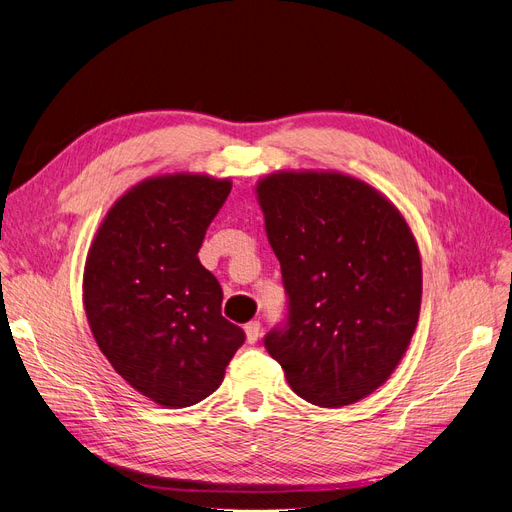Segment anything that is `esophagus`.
<instances>
[{"mask_svg": "<svg viewBox=\"0 0 512 512\" xmlns=\"http://www.w3.org/2000/svg\"><path fill=\"white\" fill-rule=\"evenodd\" d=\"M245 334H247V340H249L251 344L257 342V338H259V334H261V324H259L257 319H255V321H249V324L245 326Z\"/></svg>", "mask_w": 512, "mask_h": 512, "instance_id": "1", "label": "esophagus"}]
</instances>
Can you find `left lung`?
Returning a JSON list of instances; mask_svg holds the SVG:
<instances>
[{"mask_svg":"<svg viewBox=\"0 0 512 512\" xmlns=\"http://www.w3.org/2000/svg\"><path fill=\"white\" fill-rule=\"evenodd\" d=\"M255 191L288 294L267 353L311 405H353L390 378L417 328L415 236L382 193L340 172H276Z\"/></svg>","mask_w":512,"mask_h":512,"instance_id":"left-lung-1","label":"left lung"}]
</instances>
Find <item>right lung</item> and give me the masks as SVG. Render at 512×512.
I'll return each mask as SVG.
<instances>
[{
	"label": "right lung",
	"instance_id": "1",
	"mask_svg": "<svg viewBox=\"0 0 512 512\" xmlns=\"http://www.w3.org/2000/svg\"><path fill=\"white\" fill-rule=\"evenodd\" d=\"M230 188L205 174L147 178L107 211L87 255L83 301L97 346L161 407H191L218 390L245 342L197 257Z\"/></svg>",
	"mask_w": 512,
	"mask_h": 512
}]
</instances>
